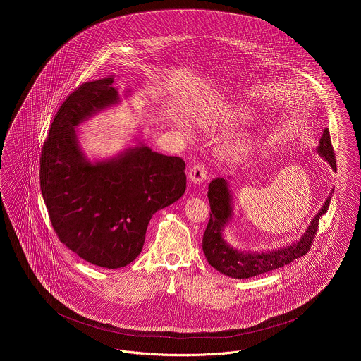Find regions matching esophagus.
I'll list each match as a JSON object with an SVG mask.
<instances>
[{
    "instance_id": "34e87169",
    "label": "esophagus",
    "mask_w": 361,
    "mask_h": 361,
    "mask_svg": "<svg viewBox=\"0 0 361 361\" xmlns=\"http://www.w3.org/2000/svg\"><path fill=\"white\" fill-rule=\"evenodd\" d=\"M188 178L193 183H202L204 182L207 178V168L204 164H195L193 166L189 168L188 171Z\"/></svg>"
}]
</instances>
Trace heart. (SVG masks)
I'll return each instance as SVG.
<instances>
[{
	"instance_id": "obj_1",
	"label": "heart",
	"mask_w": 361,
	"mask_h": 361,
	"mask_svg": "<svg viewBox=\"0 0 361 361\" xmlns=\"http://www.w3.org/2000/svg\"><path fill=\"white\" fill-rule=\"evenodd\" d=\"M252 118V112L249 108L235 104V105H228L216 109L214 115L209 118L203 119V125L206 128H214L216 125H235V123H242L246 122ZM249 145L246 140H240L229 147V153L232 155L243 154L247 150Z\"/></svg>"
}]
</instances>
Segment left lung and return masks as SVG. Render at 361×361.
<instances>
[{
    "label": "left lung",
    "mask_w": 361,
    "mask_h": 361,
    "mask_svg": "<svg viewBox=\"0 0 361 361\" xmlns=\"http://www.w3.org/2000/svg\"><path fill=\"white\" fill-rule=\"evenodd\" d=\"M317 152L321 157L328 161L331 168L336 171L335 153L331 145L329 130L324 129V133L319 139V146ZM208 202H209V221L207 224L206 232L203 236V252L206 258L215 269L228 275L231 278H252L259 274H265L268 271L281 268L296 258H300L309 253L312 239L315 238L319 216L324 215L329 207L331 196L326 199L325 204L318 211V214L312 218L307 231L296 243L268 252V253H243L231 247L222 236L225 225L232 218V196L228 186V182L224 178L212 179L208 185Z\"/></svg>",
    "instance_id": "obj_1"
}]
</instances>
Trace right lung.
I'll return each mask as SVG.
<instances>
[{
  "instance_id": "right-lung-1",
  "label": "right lung",
  "mask_w": 361,
  "mask_h": 361,
  "mask_svg": "<svg viewBox=\"0 0 361 361\" xmlns=\"http://www.w3.org/2000/svg\"><path fill=\"white\" fill-rule=\"evenodd\" d=\"M111 76L85 82L58 109L40 157V188L52 228L69 250L90 264L121 268L143 249L147 225L186 190L185 161L140 143L90 162L75 128L119 102Z\"/></svg>"
}]
</instances>
